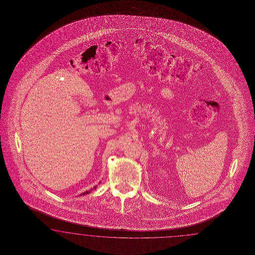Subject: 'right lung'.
<instances>
[{"instance_id": "obj_1", "label": "right lung", "mask_w": 255, "mask_h": 255, "mask_svg": "<svg viewBox=\"0 0 255 255\" xmlns=\"http://www.w3.org/2000/svg\"><path fill=\"white\" fill-rule=\"evenodd\" d=\"M97 186H94V188H92V189H90L89 191H85V192L82 193L80 196H83V195H86V194H89L91 193L92 190H94V189H97Z\"/></svg>"}]
</instances>
